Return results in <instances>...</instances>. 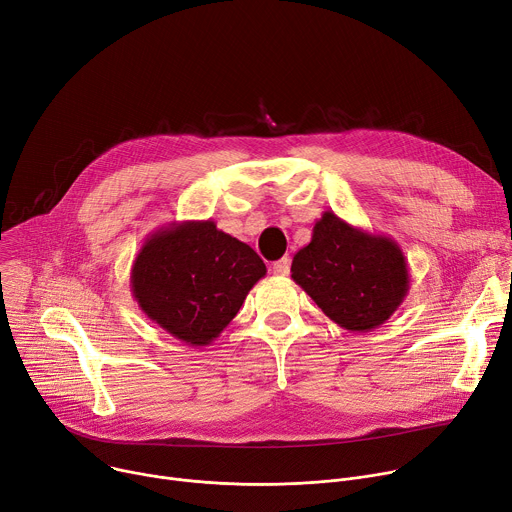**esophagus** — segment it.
I'll list each match as a JSON object with an SVG mask.
<instances>
[{
	"instance_id": "1",
	"label": "esophagus",
	"mask_w": 512,
	"mask_h": 512,
	"mask_svg": "<svg viewBox=\"0 0 512 512\" xmlns=\"http://www.w3.org/2000/svg\"><path fill=\"white\" fill-rule=\"evenodd\" d=\"M290 263H292V261H290V257H282L280 261H275V263H273V267H271V269H273V273H275V275H288V273H290Z\"/></svg>"
}]
</instances>
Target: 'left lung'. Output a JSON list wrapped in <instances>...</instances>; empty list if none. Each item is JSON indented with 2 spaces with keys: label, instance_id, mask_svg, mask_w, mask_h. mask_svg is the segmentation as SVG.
Returning <instances> with one entry per match:
<instances>
[{
  "label": "left lung",
  "instance_id": "left-lung-1",
  "mask_svg": "<svg viewBox=\"0 0 512 512\" xmlns=\"http://www.w3.org/2000/svg\"><path fill=\"white\" fill-rule=\"evenodd\" d=\"M292 280L339 327L374 331L398 310L410 290L400 245L324 212L312 239L292 261Z\"/></svg>",
  "mask_w": 512,
  "mask_h": 512
}]
</instances>
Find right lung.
<instances>
[{"label":"right lung","mask_w":512,"mask_h":512,"mask_svg":"<svg viewBox=\"0 0 512 512\" xmlns=\"http://www.w3.org/2000/svg\"><path fill=\"white\" fill-rule=\"evenodd\" d=\"M265 273L261 257L212 218L173 220L145 239L130 269V290L163 331L190 347H206Z\"/></svg>","instance_id":"1"}]
</instances>
